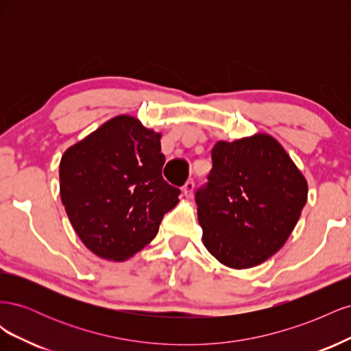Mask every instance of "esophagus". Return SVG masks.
<instances>
[{"label":"esophagus","instance_id":"1","mask_svg":"<svg viewBox=\"0 0 351 351\" xmlns=\"http://www.w3.org/2000/svg\"><path fill=\"white\" fill-rule=\"evenodd\" d=\"M193 189H195V183L192 182V180H189V182H186V184L182 187L183 195L186 197H190V196H192V193H193Z\"/></svg>","mask_w":351,"mask_h":351}]
</instances>
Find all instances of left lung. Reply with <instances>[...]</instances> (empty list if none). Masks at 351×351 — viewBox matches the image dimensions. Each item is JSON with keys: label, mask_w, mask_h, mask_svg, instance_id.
I'll return each instance as SVG.
<instances>
[{"label": "left lung", "mask_w": 351, "mask_h": 351, "mask_svg": "<svg viewBox=\"0 0 351 351\" xmlns=\"http://www.w3.org/2000/svg\"><path fill=\"white\" fill-rule=\"evenodd\" d=\"M209 183L197 190L202 241L218 262L247 269L289 240L307 202V182L284 146L268 133L212 149Z\"/></svg>", "instance_id": "1"}]
</instances>
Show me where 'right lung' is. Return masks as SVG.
I'll return each mask as SVG.
<instances>
[{
  "label": "right lung",
  "mask_w": 351,
  "mask_h": 351,
  "mask_svg": "<svg viewBox=\"0 0 351 351\" xmlns=\"http://www.w3.org/2000/svg\"><path fill=\"white\" fill-rule=\"evenodd\" d=\"M162 134L134 115L105 121L60 161V196L76 234L97 256L123 262L158 234L180 190L162 178Z\"/></svg>",
  "instance_id": "1"
}]
</instances>
